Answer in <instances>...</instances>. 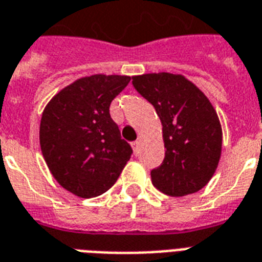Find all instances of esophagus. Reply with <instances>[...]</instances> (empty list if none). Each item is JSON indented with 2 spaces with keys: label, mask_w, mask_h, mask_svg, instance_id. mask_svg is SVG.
Instances as JSON below:
<instances>
[{
  "label": "esophagus",
  "mask_w": 262,
  "mask_h": 262,
  "mask_svg": "<svg viewBox=\"0 0 262 262\" xmlns=\"http://www.w3.org/2000/svg\"><path fill=\"white\" fill-rule=\"evenodd\" d=\"M132 147H133V151H135V154H139V151H140V141L136 140L132 143Z\"/></svg>",
  "instance_id": "1"
}]
</instances>
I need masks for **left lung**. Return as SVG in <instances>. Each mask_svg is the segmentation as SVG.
Segmentation results:
<instances>
[{
    "instance_id": "obj_1",
    "label": "left lung",
    "mask_w": 262,
    "mask_h": 262,
    "mask_svg": "<svg viewBox=\"0 0 262 262\" xmlns=\"http://www.w3.org/2000/svg\"><path fill=\"white\" fill-rule=\"evenodd\" d=\"M132 79L162 123L165 158L151 170L152 185L172 197L201 190L215 173L222 150V127L212 104L182 75L161 72Z\"/></svg>"
}]
</instances>
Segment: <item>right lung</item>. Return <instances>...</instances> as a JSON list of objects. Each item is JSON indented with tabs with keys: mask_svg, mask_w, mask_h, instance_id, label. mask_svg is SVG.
<instances>
[{
	"mask_svg": "<svg viewBox=\"0 0 262 262\" xmlns=\"http://www.w3.org/2000/svg\"><path fill=\"white\" fill-rule=\"evenodd\" d=\"M129 76L93 75L77 79L52 97L40 122V147L58 183L77 197L110 190L130 160V144L110 115L112 100Z\"/></svg>",
	"mask_w": 262,
	"mask_h": 262,
	"instance_id": "add662e5",
	"label": "right lung"
}]
</instances>
